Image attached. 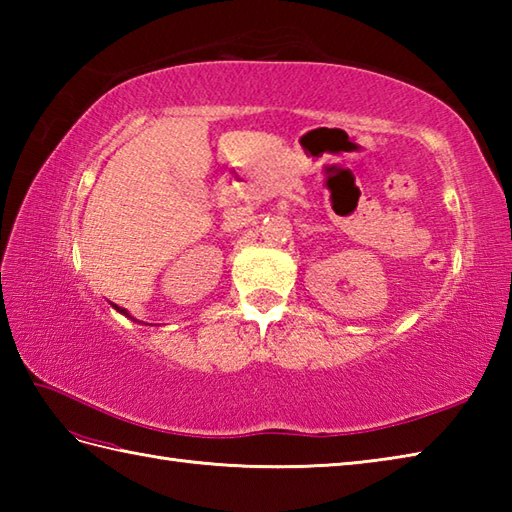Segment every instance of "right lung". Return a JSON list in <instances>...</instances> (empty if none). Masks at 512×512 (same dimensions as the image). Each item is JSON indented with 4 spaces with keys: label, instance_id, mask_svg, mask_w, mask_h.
I'll return each instance as SVG.
<instances>
[{
    "label": "right lung",
    "instance_id": "1",
    "mask_svg": "<svg viewBox=\"0 0 512 512\" xmlns=\"http://www.w3.org/2000/svg\"><path fill=\"white\" fill-rule=\"evenodd\" d=\"M112 306H114V303H112ZM114 310H116V312H121V314H125V317H127V319H132V321H136V319L132 317V314H129V312H127L125 308H118V306H114ZM138 323H140V321H138ZM149 325H151V323H149Z\"/></svg>",
    "mask_w": 512,
    "mask_h": 512
}]
</instances>
